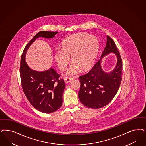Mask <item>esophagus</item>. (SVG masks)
<instances>
[{"label":"esophagus","mask_w":146,"mask_h":146,"mask_svg":"<svg viewBox=\"0 0 146 146\" xmlns=\"http://www.w3.org/2000/svg\"><path fill=\"white\" fill-rule=\"evenodd\" d=\"M73 80V78H72V77H67L64 79V80L66 83H68L70 82V81Z\"/></svg>","instance_id":"34e87169"}]
</instances>
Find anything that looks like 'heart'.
<instances>
[{
	"instance_id": "obj_1",
	"label": "heart",
	"mask_w": 146,
	"mask_h": 146,
	"mask_svg": "<svg viewBox=\"0 0 146 146\" xmlns=\"http://www.w3.org/2000/svg\"><path fill=\"white\" fill-rule=\"evenodd\" d=\"M99 43L97 38L87 33H78L70 35L64 40L61 49L57 48L54 58L61 70H64L71 60L73 62L68 71L74 74L79 70H86L94 63L98 55Z\"/></svg>"
}]
</instances>
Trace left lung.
<instances>
[{"label":"left lung","instance_id":"8db88e82","mask_svg":"<svg viewBox=\"0 0 146 146\" xmlns=\"http://www.w3.org/2000/svg\"><path fill=\"white\" fill-rule=\"evenodd\" d=\"M111 52H114L117 57V65L111 73L102 70L99 60L87 73L79 76L81 86L78 96L81 102L87 107L98 109L106 106L119 88L122 80V59L115 42L107 35L101 58Z\"/></svg>","mask_w":146,"mask_h":146}]
</instances>
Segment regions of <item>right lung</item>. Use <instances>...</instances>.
<instances>
[{"mask_svg": "<svg viewBox=\"0 0 146 146\" xmlns=\"http://www.w3.org/2000/svg\"><path fill=\"white\" fill-rule=\"evenodd\" d=\"M58 32L44 31L36 33L26 46L20 61V79L24 94L36 110L47 114L58 110L62 105L65 82L52 68L41 72L31 70L26 63L25 54L36 38H52Z\"/></svg>", "mask_w": 146, "mask_h": 146, "instance_id": "add662e5", "label": "right lung"}]
</instances>
